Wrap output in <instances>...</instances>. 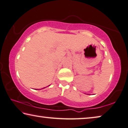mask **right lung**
<instances>
[{
  "label": "right lung",
  "mask_w": 128,
  "mask_h": 128,
  "mask_svg": "<svg viewBox=\"0 0 128 128\" xmlns=\"http://www.w3.org/2000/svg\"><path fill=\"white\" fill-rule=\"evenodd\" d=\"M49 86H50V85H49Z\"/></svg>",
  "instance_id": "obj_1"
}]
</instances>
